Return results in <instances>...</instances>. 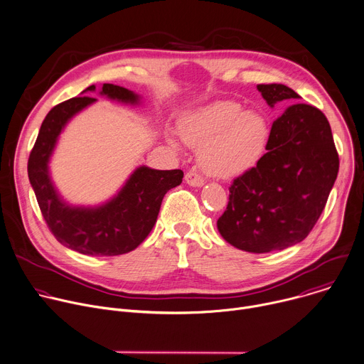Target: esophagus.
<instances>
[{
    "mask_svg": "<svg viewBox=\"0 0 364 364\" xmlns=\"http://www.w3.org/2000/svg\"><path fill=\"white\" fill-rule=\"evenodd\" d=\"M186 183L191 187H201V186H204V178L198 173L191 170L186 174Z\"/></svg>",
    "mask_w": 364,
    "mask_h": 364,
    "instance_id": "34e87169",
    "label": "esophagus"
}]
</instances>
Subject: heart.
Listing matches in <instances>:
<instances>
[{"mask_svg": "<svg viewBox=\"0 0 364 364\" xmlns=\"http://www.w3.org/2000/svg\"><path fill=\"white\" fill-rule=\"evenodd\" d=\"M236 100H218L188 112L180 121L186 144L198 148L201 168L213 177L233 178L252 170L268 146L271 127L265 115L243 111ZM167 139L177 146L176 136Z\"/></svg>", "mask_w": 364, "mask_h": 364, "instance_id": "b5f03b06", "label": "heart"}]
</instances>
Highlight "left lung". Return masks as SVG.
Returning a JSON list of instances; mask_svg holds the SVG:
<instances>
[{
  "label": "left lung",
  "instance_id": "8db88e82",
  "mask_svg": "<svg viewBox=\"0 0 364 364\" xmlns=\"http://www.w3.org/2000/svg\"><path fill=\"white\" fill-rule=\"evenodd\" d=\"M256 87L271 108L299 99L281 83ZM267 149L256 167L233 180L218 220L228 243L252 253L304 240L324 210L340 166L326 115L306 103H294L274 121Z\"/></svg>",
  "mask_w": 364,
  "mask_h": 364
}]
</instances>
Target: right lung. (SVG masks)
<instances>
[{
	"label": "right lung",
	"mask_w": 364,
	"mask_h": 364,
	"mask_svg": "<svg viewBox=\"0 0 364 364\" xmlns=\"http://www.w3.org/2000/svg\"><path fill=\"white\" fill-rule=\"evenodd\" d=\"M96 86L85 92H95ZM112 100L138 105L139 95L112 83L99 92ZM96 99L77 96L59 103L44 118L28 159V180L43 218L55 237L82 255L115 256L139 246L157 222L166 193L183 181L181 170L138 167L124 187L107 203L85 207L66 203L51 181L48 163L66 124Z\"/></svg>",
	"instance_id": "obj_1"
}]
</instances>
